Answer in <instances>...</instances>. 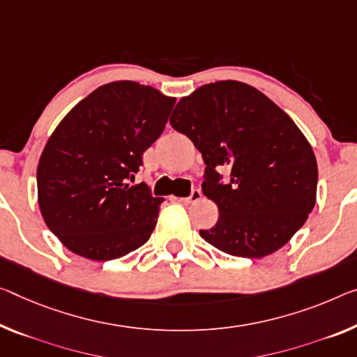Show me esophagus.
Listing matches in <instances>:
<instances>
[{
	"mask_svg": "<svg viewBox=\"0 0 357 357\" xmlns=\"http://www.w3.org/2000/svg\"><path fill=\"white\" fill-rule=\"evenodd\" d=\"M201 197H202V193H201L199 190L196 188V190L191 191V195H190L188 197H182V199H180V201H182L183 204H193V202H197V201H199Z\"/></svg>",
	"mask_w": 357,
	"mask_h": 357,
	"instance_id": "esophagus-1",
	"label": "esophagus"
}]
</instances>
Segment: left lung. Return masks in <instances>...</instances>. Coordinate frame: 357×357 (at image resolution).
<instances>
[{
	"mask_svg": "<svg viewBox=\"0 0 357 357\" xmlns=\"http://www.w3.org/2000/svg\"><path fill=\"white\" fill-rule=\"evenodd\" d=\"M171 126L201 151L202 193L218 220L201 238L234 257L261 259L287 244L316 204L317 162L286 112L241 81L204 84L183 97ZM228 167L230 180L221 182Z\"/></svg>",
	"mask_w": 357,
	"mask_h": 357,
	"instance_id": "8db88e82",
	"label": "left lung"
}]
</instances>
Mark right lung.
Wrapping results in <instances>:
<instances>
[{
  "label": "right lung",
  "instance_id": "obj_1",
  "mask_svg": "<svg viewBox=\"0 0 357 357\" xmlns=\"http://www.w3.org/2000/svg\"><path fill=\"white\" fill-rule=\"evenodd\" d=\"M174 103L151 86L113 81L71 108L49 137L38 162V202L47 228L73 254L114 260L150 239L164 199L128 180Z\"/></svg>",
  "mask_w": 357,
  "mask_h": 357
}]
</instances>
